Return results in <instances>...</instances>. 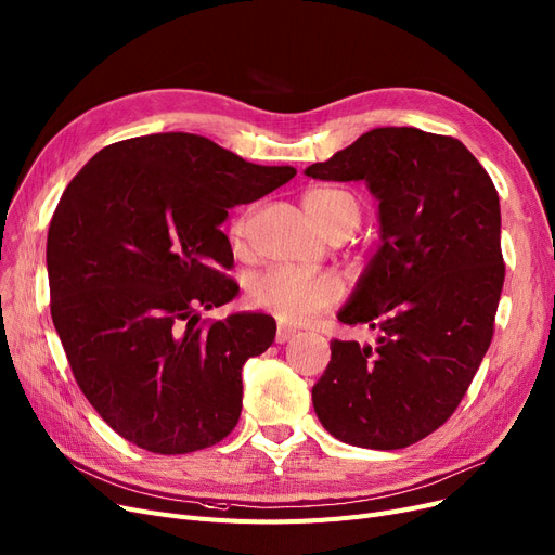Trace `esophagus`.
Here are the masks:
<instances>
[{
  "label": "esophagus",
  "mask_w": 555,
  "mask_h": 555,
  "mask_svg": "<svg viewBox=\"0 0 555 555\" xmlns=\"http://www.w3.org/2000/svg\"><path fill=\"white\" fill-rule=\"evenodd\" d=\"M295 333H297V328H293V326H285V324H279V328H276V343H279V345L287 343Z\"/></svg>",
  "instance_id": "obj_1"
}]
</instances>
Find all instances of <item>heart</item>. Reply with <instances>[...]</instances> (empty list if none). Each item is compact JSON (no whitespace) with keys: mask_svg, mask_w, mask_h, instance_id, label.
<instances>
[{"mask_svg":"<svg viewBox=\"0 0 555 555\" xmlns=\"http://www.w3.org/2000/svg\"><path fill=\"white\" fill-rule=\"evenodd\" d=\"M304 208L324 233L353 231L360 222V204L347 190L315 188L304 195ZM245 220L233 224V235H245ZM343 297V283L328 272H308L291 264H274L251 276L247 299L251 306L270 310L283 322H301Z\"/></svg>","mask_w":555,"mask_h":555,"instance_id":"b5f03b06","label":"heart"}]
</instances>
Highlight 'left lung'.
<instances>
[{"label":"left lung","mask_w":555,"mask_h":555,"mask_svg":"<svg viewBox=\"0 0 555 555\" xmlns=\"http://www.w3.org/2000/svg\"><path fill=\"white\" fill-rule=\"evenodd\" d=\"M304 175L365 181L380 224L337 312L376 328V345L333 340L312 405L340 442L411 447L451 417L492 343L505 276L496 188L461 140L415 127L372 129Z\"/></svg>","instance_id":"obj_1"}]
</instances>
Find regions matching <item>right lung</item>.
Instances as JSON below:
<instances>
[{
  "label": "right lung",
  "instance_id": "1",
  "mask_svg": "<svg viewBox=\"0 0 555 555\" xmlns=\"http://www.w3.org/2000/svg\"><path fill=\"white\" fill-rule=\"evenodd\" d=\"M297 175L256 165L195 133H152L94 154L69 181L47 233L52 320L81 392L125 440L190 453L224 440L243 411V365L276 322L229 304V208Z\"/></svg>",
  "mask_w": 555,
  "mask_h": 555
}]
</instances>
